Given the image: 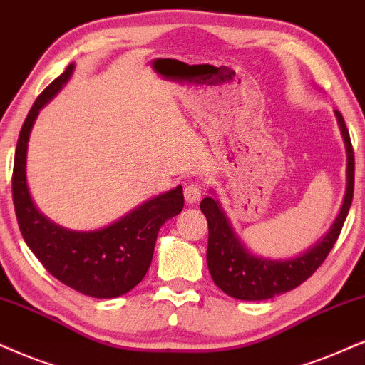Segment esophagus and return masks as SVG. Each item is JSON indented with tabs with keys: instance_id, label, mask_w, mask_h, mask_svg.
I'll return each mask as SVG.
<instances>
[{
	"instance_id": "obj_1",
	"label": "esophagus",
	"mask_w": 365,
	"mask_h": 365,
	"mask_svg": "<svg viewBox=\"0 0 365 365\" xmlns=\"http://www.w3.org/2000/svg\"><path fill=\"white\" fill-rule=\"evenodd\" d=\"M183 195H185L187 204L193 205V204H197V202L202 198V190H200V187L197 185V183H192V185L185 187V190H183Z\"/></svg>"
}]
</instances>
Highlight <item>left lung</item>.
<instances>
[{"label": "left lung", "mask_w": 365, "mask_h": 365, "mask_svg": "<svg viewBox=\"0 0 365 365\" xmlns=\"http://www.w3.org/2000/svg\"><path fill=\"white\" fill-rule=\"evenodd\" d=\"M335 116L340 131H342L345 150H347V192H345L342 209L329 232L305 252L297 257H289V259H267V257L252 255L234 232L219 200L205 197L200 202V210L204 212L207 222H209L207 266H209L214 283L225 294L237 299H246V302H261V299L273 298L276 294L294 289L303 281H307L329 256L330 249L334 247L340 236L350 205H352L355 170L349 129L339 110H335Z\"/></svg>", "instance_id": "left-lung-1"}]
</instances>
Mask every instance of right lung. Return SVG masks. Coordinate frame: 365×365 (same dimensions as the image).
<instances>
[{
  "instance_id": "add662e5",
  "label": "right lung",
  "mask_w": 365,
  "mask_h": 365,
  "mask_svg": "<svg viewBox=\"0 0 365 365\" xmlns=\"http://www.w3.org/2000/svg\"><path fill=\"white\" fill-rule=\"evenodd\" d=\"M73 63L36 98L23 123L13 165V204L21 236L53 278L92 298H118L145 278L161 225L183 209L182 185L133 209L98 230H71L52 222L31 200L26 148L40 109L71 79Z\"/></svg>"
}]
</instances>
